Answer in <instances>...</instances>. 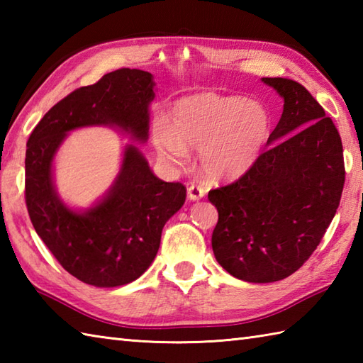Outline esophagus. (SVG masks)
<instances>
[{
  "label": "esophagus",
  "instance_id": "1",
  "mask_svg": "<svg viewBox=\"0 0 363 363\" xmlns=\"http://www.w3.org/2000/svg\"><path fill=\"white\" fill-rule=\"evenodd\" d=\"M187 194L191 201H198V199H201L206 195V190L201 186H196V184H190Z\"/></svg>",
  "mask_w": 363,
  "mask_h": 363
}]
</instances>
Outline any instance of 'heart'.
<instances>
[{
    "instance_id": "heart-1",
    "label": "heart",
    "mask_w": 363,
    "mask_h": 363,
    "mask_svg": "<svg viewBox=\"0 0 363 363\" xmlns=\"http://www.w3.org/2000/svg\"><path fill=\"white\" fill-rule=\"evenodd\" d=\"M273 120L260 103L212 91L184 96L173 104L169 125L157 120L152 143L173 167L189 164V148L199 150L204 173L217 179L246 172L267 148Z\"/></svg>"
}]
</instances>
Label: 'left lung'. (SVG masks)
<instances>
[{
	"mask_svg": "<svg viewBox=\"0 0 363 363\" xmlns=\"http://www.w3.org/2000/svg\"><path fill=\"white\" fill-rule=\"evenodd\" d=\"M284 98L282 117L257 160L209 191L218 211L212 248L218 264L246 282L285 279L317 250L340 204V134L304 86L262 78Z\"/></svg>",
	"mask_w": 363,
	"mask_h": 363,
	"instance_id": "8db88e82",
	"label": "left lung"
}]
</instances>
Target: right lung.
<instances>
[{"mask_svg": "<svg viewBox=\"0 0 363 363\" xmlns=\"http://www.w3.org/2000/svg\"><path fill=\"white\" fill-rule=\"evenodd\" d=\"M152 87L148 72L107 73L54 104L28 138L25 199L30 223L59 264L95 287H118L146 272L165 223L186 201V186L159 179L140 151L128 146L109 195L78 213L54 191L51 162L68 130L81 126L117 125L146 140Z\"/></svg>", "mask_w": 363, "mask_h": 363, "instance_id": "1", "label": "right lung"}]
</instances>
